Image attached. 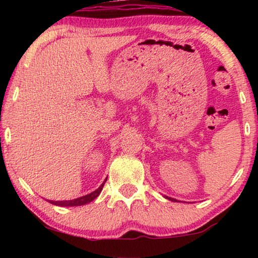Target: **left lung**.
<instances>
[{"instance_id":"8db88e82","label":"left lung","mask_w":258,"mask_h":258,"mask_svg":"<svg viewBox=\"0 0 258 258\" xmlns=\"http://www.w3.org/2000/svg\"><path fill=\"white\" fill-rule=\"evenodd\" d=\"M167 199H169V200H172V202H176V199H174V198H169V197H166Z\"/></svg>"}]
</instances>
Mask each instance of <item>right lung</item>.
Segmentation results:
<instances>
[{
  "instance_id": "obj_1",
  "label": "right lung",
  "mask_w": 258,
  "mask_h": 258,
  "mask_svg": "<svg viewBox=\"0 0 258 258\" xmlns=\"http://www.w3.org/2000/svg\"><path fill=\"white\" fill-rule=\"evenodd\" d=\"M107 178L104 180V182L102 183L101 185H100L97 190L91 192V194L86 195V196H83L81 198H77V199H74V200H63V202H52V200H49V203L56 205V206H61V207H72V206H81V205H85V204H89L94 200L95 198L98 197L100 195V192H101L102 187L104 185V183H106Z\"/></svg>"
}]
</instances>
